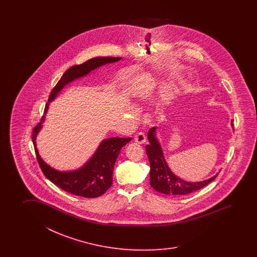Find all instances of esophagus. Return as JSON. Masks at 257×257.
Masks as SVG:
<instances>
[{
    "instance_id": "1",
    "label": "esophagus",
    "mask_w": 257,
    "mask_h": 257,
    "mask_svg": "<svg viewBox=\"0 0 257 257\" xmlns=\"http://www.w3.org/2000/svg\"><path fill=\"white\" fill-rule=\"evenodd\" d=\"M134 140H135V142H136L137 143H139V144H143V143H145V142H146V137L144 135V133L140 132V133H138V134L135 135Z\"/></svg>"
}]
</instances>
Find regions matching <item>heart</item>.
Returning <instances> with one entry per match:
<instances>
[{"label": "heart", "instance_id": "obj_1", "mask_svg": "<svg viewBox=\"0 0 257 257\" xmlns=\"http://www.w3.org/2000/svg\"><path fill=\"white\" fill-rule=\"evenodd\" d=\"M169 90V85L167 84V83H162V85H161V87L159 89V93H167V91ZM131 112L132 114H135V110L134 108H132L131 107Z\"/></svg>", "mask_w": 257, "mask_h": 257}]
</instances>
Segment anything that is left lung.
<instances>
[{
    "label": "left lung",
    "instance_id": "left-lung-1",
    "mask_svg": "<svg viewBox=\"0 0 257 257\" xmlns=\"http://www.w3.org/2000/svg\"><path fill=\"white\" fill-rule=\"evenodd\" d=\"M231 126L233 123L231 121ZM156 127L153 126L148 132V140L150 144L146 146V153L150 161V184L156 191L170 196H185L197 191L208 186V184L218 176L201 182H186L181 179L170 170L164 159V153L156 138Z\"/></svg>",
    "mask_w": 257,
    "mask_h": 257
}]
</instances>
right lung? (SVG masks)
<instances>
[{"mask_svg": "<svg viewBox=\"0 0 257 257\" xmlns=\"http://www.w3.org/2000/svg\"><path fill=\"white\" fill-rule=\"evenodd\" d=\"M121 58L115 57H97L85 61L80 65L71 66L63 73L60 81L56 84L49 97V102L46 104L44 115L41 120L34 127L32 133L35 152L39 166L44 175L62 190L69 192L80 197H98L102 196L113 182V169L121 149L131 141V138H109L100 143L93 156L79 169L68 172H60L50 167L46 164L39 155L36 140L39 131L42 128L45 116L49 109V103L52 102L60 91L70 82L75 81L81 77L86 76L91 71L107 63H114Z\"/></svg>", "mask_w": 257, "mask_h": 257, "instance_id": "add662e5", "label": "right lung"}]
</instances>
